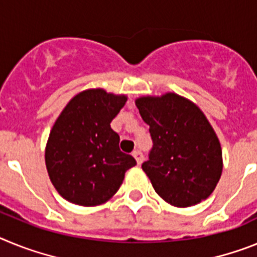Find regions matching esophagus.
Masks as SVG:
<instances>
[{
    "instance_id": "obj_1",
    "label": "esophagus",
    "mask_w": 257,
    "mask_h": 257,
    "mask_svg": "<svg viewBox=\"0 0 257 257\" xmlns=\"http://www.w3.org/2000/svg\"><path fill=\"white\" fill-rule=\"evenodd\" d=\"M133 156H135L137 164H141V163L144 162V154H142L141 151H135V153H133Z\"/></svg>"
}]
</instances>
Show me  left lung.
<instances>
[{"label": "left lung", "instance_id": "1", "mask_svg": "<svg viewBox=\"0 0 257 257\" xmlns=\"http://www.w3.org/2000/svg\"><path fill=\"white\" fill-rule=\"evenodd\" d=\"M150 125L154 146L142 169L156 194L185 208L206 200L222 173V151L216 132L199 107L176 93L136 99Z\"/></svg>", "mask_w": 257, "mask_h": 257}]
</instances>
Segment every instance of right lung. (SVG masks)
Returning a JSON list of instances; mask_svg holds the SVG:
<instances>
[{
	"instance_id": "right-lung-1",
	"label": "right lung",
	"mask_w": 257,
	"mask_h": 257,
	"mask_svg": "<svg viewBox=\"0 0 257 257\" xmlns=\"http://www.w3.org/2000/svg\"><path fill=\"white\" fill-rule=\"evenodd\" d=\"M125 94L86 89L71 99L51 128L45 164L55 190L73 204L95 207L112 198L135 158L119 149L111 121L125 104Z\"/></svg>"
}]
</instances>
